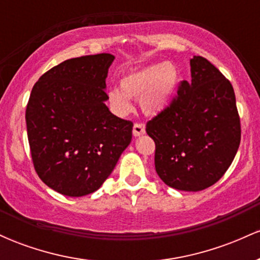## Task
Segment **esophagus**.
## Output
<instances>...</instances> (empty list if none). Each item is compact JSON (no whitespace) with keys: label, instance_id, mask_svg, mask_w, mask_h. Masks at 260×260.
<instances>
[{"label":"esophagus","instance_id":"obj_1","mask_svg":"<svg viewBox=\"0 0 260 260\" xmlns=\"http://www.w3.org/2000/svg\"><path fill=\"white\" fill-rule=\"evenodd\" d=\"M145 133V127L142 123H136L133 126V136L134 137H140Z\"/></svg>","mask_w":260,"mask_h":260}]
</instances>
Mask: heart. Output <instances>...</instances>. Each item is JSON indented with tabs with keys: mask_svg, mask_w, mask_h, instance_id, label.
Here are the masks:
<instances>
[{
	"mask_svg": "<svg viewBox=\"0 0 260 260\" xmlns=\"http://www.w3.org/2000/svg\"><path fill=\"white\" fill-rule=\"evenodd\" d=\"M180 80V71L172 62L149 64L122 77L121 89L109 90L107 100L113 111L124 116L133 109L129 99H139L143 111L154 116L170 105Z\"/></svg>",
	"mask_w": 260,
	"mask_h": 260,
	"instance_id": "1",
	"label": "heart"
}]
</instances>
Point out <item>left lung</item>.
Masks as SVG:
<instances>
[{"instance_id": "8db88e82", "label": "left lung", "mask_w": 260, "mask_h": 260, "mask_svg": "<svg viewBox=\"0 0 260 260\" xmlns=\"http://www.w3.org/2000/svg\"><path fill=\"white\" fill-rule=\"evenodd\" d=\"M192 80L147 123L155 142V170L169 187L198 192L228 171L241 142L234 88L202 56L190 59Z\"/></svg>"}]
</instances>
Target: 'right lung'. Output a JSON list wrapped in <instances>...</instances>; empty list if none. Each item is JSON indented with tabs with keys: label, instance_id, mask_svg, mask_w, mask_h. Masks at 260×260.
<instances>
[{
	"label": "right lung",
	"instance_id": "obj_1",
	"mask_svg": "<svg viewBox=\"0 0 260 260\" xmlns=\"http://www.w3.org/2000/svg\"><path fill=\"white\" fill-rule=\"evenodd\" d=\"M110 53L82 56L47 71L25 111L32 164L46 186L68 197L99 189L132 140L131 121L110 112Z\"/></svg>",
	"mask_w": 260,
	"mask_h": 260
}]
</instances>
